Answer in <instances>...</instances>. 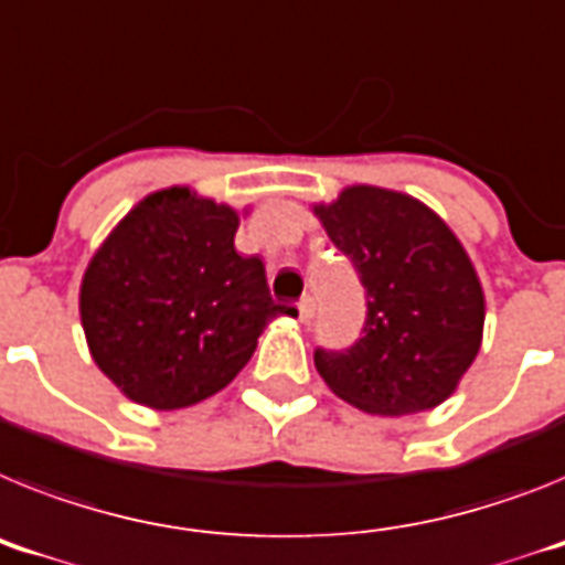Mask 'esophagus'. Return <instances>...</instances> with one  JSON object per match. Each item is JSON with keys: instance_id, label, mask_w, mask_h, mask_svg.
I'll return each instance as SVG.
<instances>
[{"instance_id": "1", "label": "esophagus", "mask_w": 565, "mask_h": 565, "mask_svg": "<svg viewBox=\"0 0 565 565\" xmlns=\"http://www.w3.org/2000/svg\"><path fill=\"white\" fill-rule=\"evenodd\" d=\"M297 315H300V322L311 320V315H315V300H311V297H302V300L297 302Z\"/></svg>"}]
</instances>
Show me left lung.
Returning a JSON list of instances; mask_svg holds the SVG:
<instances>
[{
    "instance_id": "left-lung-1",
    "label": "left lung",
    "mask_w": 565,
    "mask_h": 565,
    "mask_svg": "<svg viewBox=\"0 0 565 565\" xmlns=\"http://www.w3.org/2000/svg\"><path fill=\"white\" fill-rule=\"evenodd\" d=\"M365 288L363 337L315 351L331 392L360 412L399 417L455 394L483 342L486 300L475 265L428 205L377 185L315 205Z\"/></svg>"
}]
</instances>
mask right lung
Wrapping results in <instances>:
<instances>
[{
	"label": "right lung",
	"instance_id": "right-lung-1",
	"mask_svg": "<svg viewBox=\"0 0 565 565\" xmlns=\"http://www.w3.org/2000/svg\"><path fill=\"white\" fill-rule=\"evenodd\" d=\"M239 214L185 185L137 202L90 257L79 317L90 356L139 406H194L243 371L271 300L259 257L234 248Z\"/></svg>",
	"mask_w": 565,
	"mask_h": 565
}]
</instances>
